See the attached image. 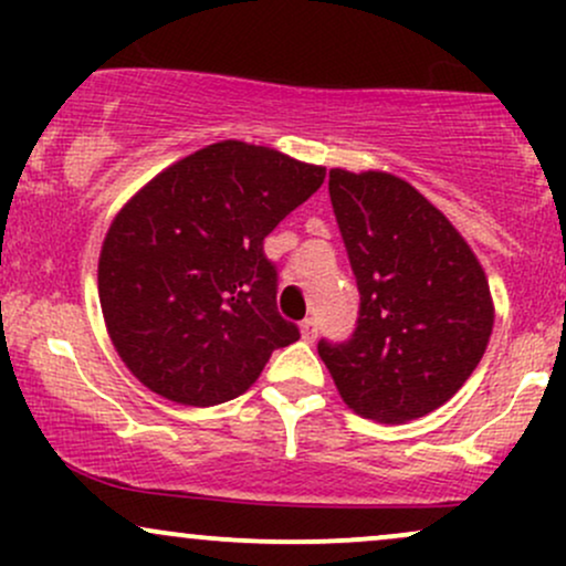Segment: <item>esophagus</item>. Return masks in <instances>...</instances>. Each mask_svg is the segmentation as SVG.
<instances>
[{
	"instance_id": "1",
	"label": "esophagus",
	"mask_w": 566,
	"mask_h": 566,
	"mask_svg": "<svg viewBox=\"0 0 566 566\" xmlns=\"http://www.w3.org/2000/svg\"><path fill=\"white\" fill-rule=\"evenodd\" d=\"M301 335H303V340L314 343V337H316V319H303L301 322Z\"/></svg>"
}]
</instances>
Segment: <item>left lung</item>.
Returning <instances> with one entry per match:
<instances>
[{"label": "left lung", "instance_id": "obj_1", "mask_svg": "<svg viewBox=\"0 0 566 566\" xmlns=\"http://www.w3.org/2000/svg\"><path fill=\"white\" fill-rule=\"evenodd\" d=\"M329 199L361 305L348 343H319L322 361L361 418H423L463 388L490 343L495 303L482 263L444 212L391 172L335 167Z\"/></svg>", "mask_w": 566, "mask_h": 566}]
</instances>
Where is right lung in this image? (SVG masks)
Wrapping results in <instances>:
<instances>
[{
	"label": "right lung",
	"mask_w": 566,
	"mask_h": 566,
	"mask_svg": "<svg viewBox=\"0 0 566 566\" xmlns=\"http://www.w3.org/2000/svg\"><path fill=\"white\" fill-rule=\"evenodd\" d=\"M327 170L220 140L161 170L116 212L97 295L116 354L148 391L186 407L237 399L301 333L276 311L263 239Z\"/></svg>",
	"instance_id": "right-lung-1"
}]
</instances>
